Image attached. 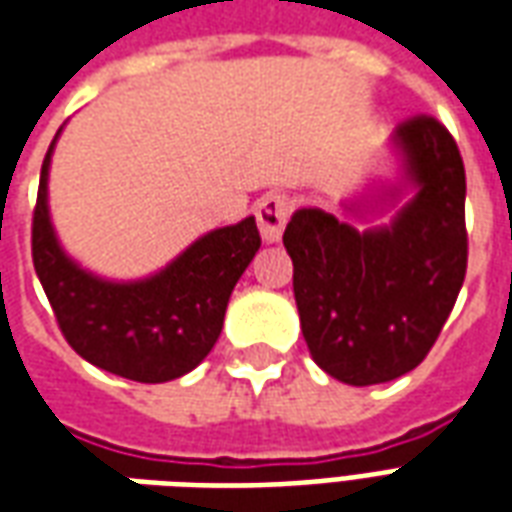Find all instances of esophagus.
Listing matches in <instances>:
<instances>
[{"instance_id": "1", "label": "esophagus", "mask_w": 512, "mask_h": 512, "mask_svg": "<svg viewBox=\"0 0 512 512\" xmlns=\"http://www.w3.org/2000/svg\"><path fill=\"white\" fill-rule=\"evenodd\" d=\"M290 202L285 194H266L263 200L257 202L255 216L257 227H260V238L266 244H277L282 238V230H285V222H288Z\"/></svg>"}]
</instances>
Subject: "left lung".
<instances>
[{"mask_svg": "<svg viewBox=\"0 0 512 512\" xmlns=\"http://www.w3.org/2000/svg\"><path fill=\"white\" fill-rule=\"evenodd\" d=\"M392 183H370L343 216L299 208L285 227L293 296L315 365L351 386L386 384L428 356L466 277V172L433 117L395 128ZM386 210V225L359 228Z\"/></svg>", "mask_w": 512, "mask_h": 512, "instance_id": "1", "label": "left lung"}]
</instances>
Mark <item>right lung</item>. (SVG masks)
Returning a JSON list of instances; mask_svg holds the SVG:
<instances>
[{
	"label": "right lung",
	"instance_id": "right-lung-1",
	"mask_svg": "<svg viewBox=\"0 0 512 512\" xmlns=\"http://www.w3.org/2000/svg\"><path fill=\"white\" fill-rule=\"evenodd\" d=\"M60 134L40 169L32 260L65 340L90 365L139 384L186 376L211 354L235 282L260 249L255 216L200 235L150 277H98L62 249L51 224L49 167Z\"/></svg>",
	"mask_w": 512,
	"mask_h": 512
}]
</instances>
